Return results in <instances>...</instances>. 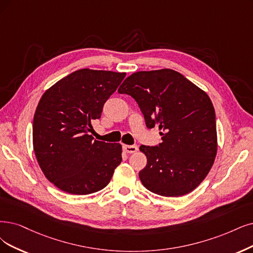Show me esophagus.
<instances>
[{
	"label": "esophagus",
	"instance_id": "1",
	"mask_svg": "<svg viewBox=\"0 0 253 253\" xmlns=\"http://www.w3.org/2000/svg\"><path fill=\"white\" fill-rule=\"evenodd\" d=\"M123 149L126 153H134L137 151V146L136 145H124Z\"/></svg>",
	"mask_w": 253,
	"mask_h": 253
}]
</instances>
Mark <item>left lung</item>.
Returning a JSON list of instances; mask_svg holds the SVG:
<instances>
[{
	"label": "left lung",
	"mask_w": 253,
	"mask_h": 253,
	"mask_svg": "<svg viewBox=\"0 0 253 253\" xmlns=\"http://www.w3.org/2000/svg\"><path fill=\"white\" fill-rule=\"evenodd\" d=\"M118 91L136 101L147 128L162 130V143L139 147L147 156L138 173L145 188L165 197L197 188L217 154L216 114L207 92L170 69L133 73Z\"/></svg>",
	"instance_id": "1"
}]
</instances>
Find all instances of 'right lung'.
<instances>
[{
  "instance_id": "1",
  "label": "right lung",
  "mask_w": 253,
  "mask_h": 253,
  "mask_svg": "<svg viewBox=\"0 0 253 253\" xmlns=\"http://www.w3.org/2000/svg\"><path fill=\"white\" fill-rule=\"evenodd\" d=\"M125 73L82 69L46 90L33 119V147L49 181L74 195L96 193L122 162L120 144L93 141L91 121L125 78Z\"/></svg>"
}]
</instances>
